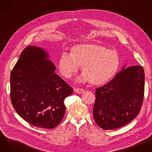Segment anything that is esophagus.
Wrapping results in <instances>:
<instances>
[{
	"label": "esophagus",
	"instance_id": "34e87169",
	"mask_svg": "<svg viewBox=\"0 0 152 152\" xmlns=\"http://www.w3.org/2000/svg\"><path fill=\"white\" fill-rule=\"evenodd\" d=\"M84 90L83 88H77L74 89V91L76 92L77 93H79V94H81L83 92H84Z\"/></svg>",
	"mask_w": 152,
	"mask_h": 152
}]
</instances>
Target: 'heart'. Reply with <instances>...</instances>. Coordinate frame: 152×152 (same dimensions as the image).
<instances>
[{
	"label": "heart",
	"mask_w": 152,
	"mask_h": 152,
	"mask_svg": "<svg viewBox=\"0 0 152 152\" xmlns=\"http://www.w3.org/2000/svg\"><path fill=\"white\" fill-rule=\"evenodd\" d=\"M119 64V58L115 51L97 45H81L75 46L72 53H62L59 69L64 77L71 78L82 65L84 72L77 78L78 83L91 80L94 84H102L115 74Z\"/></svg>",
	"instance_id": "1"
}]
</instances>
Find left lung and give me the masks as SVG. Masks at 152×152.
I'll return each instance as SVG.
<instances>
[{
    "label": "left lung",
    "mask_w": 152,
    "mask_h": 152,
    "mask_svg": "<svg viewBox=\"0 0 152 152\" xmlns=\"http://www.w3.org/2000/svg\"><path fill=\"white\" fill-rule=\"evenodd\" d=\"M144 79L142 66L124 65L110 81L96 89L93 116L100 128H118L137 116L144 99Z\"/></svg>",
    "instance_id": "obj_1"
}]
</instances>
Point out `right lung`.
<instances>
[{"mask_svg":"<svg viewBox=\"0 0 152 152\" xmlns=\"http://www.w3.org/2000/svg\"><path fill=\"white\" fill-rule=\"evenodd\" d=\"M48 53L27 47L11 73V100L17 113L37 127L51 129L62 120L64 99L73 90L55 71Z\"/></svg>","mask_w":152,"mask_h":152,"instance_id":"1","label":"right lung"}]
</instances>
